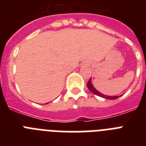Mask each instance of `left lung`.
<instances>
[{
  "label": "left lung",
  "instance_id": "left-lung-1",
  "mask_svg": "<svg viewBox=\"0 0 146 146\" xmlns=\"http://www.w3.org/2000/svg\"><path fill=\"white\" fill-rule=\"evenodd\" d=\"M91 81H92L91 78H90V80H89V82H88V83H87V87H88V89H89V90L92 92V93L96 95V96H101V97L104 98H106V99H111V100L116 99V98H117L119 97V96H105V95H103V94H102L101 92L97 91V90L94 88V86H92V84Z\"/></svg>",
  "mask_w": 146,
  "mask_h": 146
}]
</instances>
